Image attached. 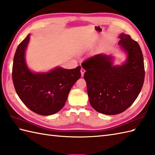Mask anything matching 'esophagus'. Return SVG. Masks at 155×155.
<instances>
[{"instance_id": "1", "label": "esophagus", "mask_w": 155, "mask_h": 155, "mask_svg": "<svg viewBox=\"0 0 155 155\" xmlns=\"http://www.w3.org/2000/svg\"><path fill=\"white\" fill-rule=\"evenodd\" d=\"M85 70H84V69L81 68V76H84V73H85Z\"/></svg>"}]
</instances>
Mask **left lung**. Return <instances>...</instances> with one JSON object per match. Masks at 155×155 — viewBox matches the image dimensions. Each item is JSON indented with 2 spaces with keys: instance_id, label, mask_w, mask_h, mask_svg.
Masks as SVG:
<instances>
[{
  "instance_id": "obj_1",
  "label": "left lung",
  "mask_w": 155,
  "mask_h": 155,
  "mask_svg": "<svg viewBox=\"0 0 155 155\" xmlns=\"http://www.w3.org/2000/svg\"><path fill=\"white\" fill-rule=\"evenodd\" d=\"M119 38V45L127 54L124 63L114 66L112 56L99 54L81 64L89 103L95 111L108 115L129 108L138 97L145 80L139 44L124 33Z\"/></svg>"
}]
</instances>
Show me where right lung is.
<instances>
[{
	"label": "right lung",
	"instance_id": "1",
	"mask_svg": "<svg viewBox=\"0 0 155 155\" xmlns=\"http://www.w3.org/2000/svg\"><path fill=\"white\" fill-rule=\"evenodd\" d=\"M30 34L15 54L12 80L16 94L31 111L41 115L56 113L64 106L71 87L81 77V67L68 70L56 67L48 72H34L27 66L26 50Z\"/></svg>",
	"mask_w": 155,
	"mask_h": 155
}]
</instances>
